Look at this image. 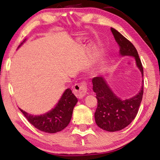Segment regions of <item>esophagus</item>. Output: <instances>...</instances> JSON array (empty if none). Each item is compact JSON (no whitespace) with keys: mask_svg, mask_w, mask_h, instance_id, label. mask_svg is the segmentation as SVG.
<instances>
[{"mask_svg":"<svg viewBox=\"0 0 160 160\" xmlns=\"http://www.w3.org/2000/svg\"><path fill=\"white\" fill-rule=\"evenodd\" d=\"M87 90H88V88L85 82L75 84L74 86V94L78 99H82L86 95Z\"/></svg>","mask_w":160,"mask_h":160,"instance_id":"1","label":"esophagus"}]
</instances>
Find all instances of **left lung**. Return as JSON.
Returning a JSON list of instances; mask_svg holds the SVG:
<instances>
[{
  "instance_id": "obj_1",
  "label": "left lung",
  "mask_w": 160,
  "mask_h": 160,
  "mask_svg": "<svg viewBox=\"0 0 160 160\" xmlns=\"http://www.w3.org/2000/svg\"><path fill=\"white\" fill-rule=\"evenodd\" d=\"M111 31L119 47L121 56H131L143 78V68L136 48L114 28ZM96 93L97 108L94 113L97 125L104 131L115 132L126 128L136 116L143 95V80L139 92L129 99H122L113 92L106 78L95 77L92 80Z\"/></svg>"
}]
</instances>
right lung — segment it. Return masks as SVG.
I'll return each mask as SVG.
<instances>
[{
    "instance_id": "1",
    "label": "right lung",
    "mask_w": 160,
    "mask_h": 160,
    "mask_svg": "<svg viewBox=\"0 0 160 160\" xmlns=\"http://www.w3.org/2000/svg\"><path fill=\"white\" fill-rule=\"evenodd\" d=\"M26 39L19 46L22 45ZM78 102L70 89H66L55 107L48 112L40 115H32L19 108L32 125L39 131L48 133L61 131L68 125L72 118V111Z\"/></svg>"
}]
</instances>
